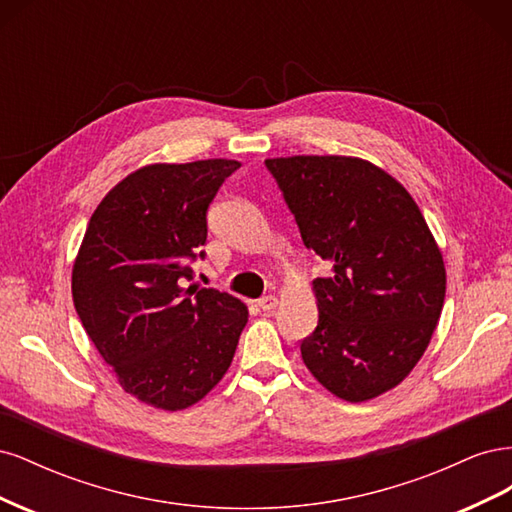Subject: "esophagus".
<instances>
[{"instance_id":"obj_1","label":"esophagus","mask_w":512,"mask_h":512,"mask_svg":"<svg viewBox=\"0 0 512 512\" xmlns=\"http://www.w3.org/2000/svg\"><path fill=\"white\" fill-rule=\"evenodd\" d=\"M277 303H280V299H277L275 294H267V297L258 299V307L262 309V312H273V309L277 307Z\"/></svg>"}]
</instances>
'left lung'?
I'll list each match as a JSON object with an SVG mask.
<instances>
[{"label": "left lung", "mask_w": 512, "mask_h": 512, "mask_svg": "<svg viewBox=\"0 0 512 512\" xmlns=\"http://www.w3.org/2000/svg\"><path fill=\"white\" fill-rule=\"evenodd\" d=\"M307 250L333 265L312 282L318 327L303 363L359 404L395 389L425 354L446 292L442 252L410 192L352 156L265 160Z\"/></svg>", "instance_id": "obj_1"}]
</instances>
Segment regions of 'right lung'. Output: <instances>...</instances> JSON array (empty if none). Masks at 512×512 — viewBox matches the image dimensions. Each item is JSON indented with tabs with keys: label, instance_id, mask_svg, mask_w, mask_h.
Listing matches in <instances>:
<instances>
[{
	"label": "right lung",
	"instance_id": "1",
	"mask_svg": "<svg viewBox=\"0 0 512 512\" xmlns=\"http://www.w3.org/2000/svg\"><path fill=\"white\" fill-rule=\"evenodd\" d=\"M239 166H141L100 200L74 258L76 314L123 391L151 408L177 412L203 399L247 324V305L228 292L181 286L207 241V207Z\"/></svg>",
	"mask_w": 512,
	"mask_h": 512
}]
</instances>
